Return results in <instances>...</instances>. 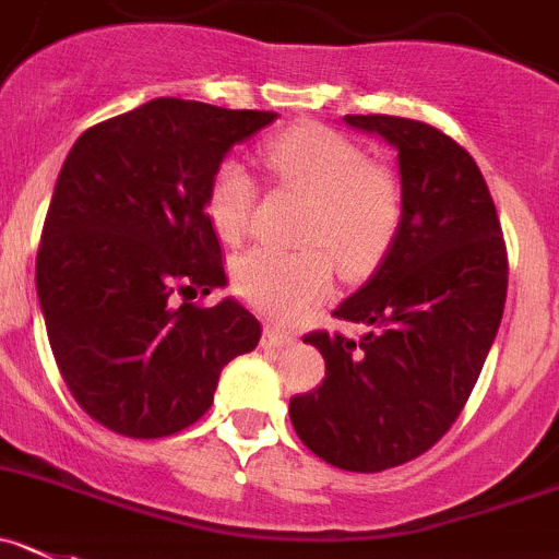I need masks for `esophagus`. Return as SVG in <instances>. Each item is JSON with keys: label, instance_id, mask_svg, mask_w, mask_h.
I'll return each instance as SVG.
<instances>
[{"label": "esophagus", "instance_id": "esophagus-1", "mask_svg": "<svg viewBox=\"0 0 559 559\" xmlns=\"http://www.w3.org/2000/svg\"><path fill=\"white\" fill-rule=\"evenodd\" d=\"M295 342V336L286 331H278V328L267 325L262 333V347H286V344Z\"/></svg>", "mask_w": 559, "mask_h": 559}]
</instances>
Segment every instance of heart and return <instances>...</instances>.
Returning <instances> with one entry per match:
<instances>
[{
	"label": "heart",
	"mask_w": 559,
	"mask_h": 559,
	"mask_svg": "<svg viewBox=\"0 0 559 559\" xmlns=\"http://www.w3.org/2000/svg\"><path fill=\"white\" fill-rule=\"evenodd\" d=\"M270 174L309 195L297 242L304 248H253L234 262V286L245 304L270 320H295L331 295L336 259L344 275H364L383 262L405 221V185L394 165L367 159L350 138L297 123L262 145ZM223 242H239L255 206V179L245 162L223 159L203 198Z\"/></svg>",
	"instance_id": "heart-1"
}]
</instances>
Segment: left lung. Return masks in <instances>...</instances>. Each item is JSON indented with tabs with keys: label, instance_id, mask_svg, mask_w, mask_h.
I'll list each match as a JSON object with an SVG mask.
<instances>
[{
	"label": "left lung",
	"instance_id": "8db88e82",
	"mask_svg": "<svg viewBox=\"0 0 559 559\" xmlns=\"http://www.w3.org/2000/svg\"><path fill=\"white\" fill-rule=\"evenodd\" d=\"M397 148L405 221L372 278L333 317L361 338L314 331L325 380L289 400L306 447L344 472L403 466L461 416L499 331L508 248L477 162L450 134L397 115H344Z\"/></svg>",
	"mask_w": 559,
	"mask_h": 559
}]
</instances>
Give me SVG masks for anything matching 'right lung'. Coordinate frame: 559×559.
<instances>
[{
	"label": "right lung",
	"mask_w": 559,
	"mask_h": 559,
	"mask_svg": "<svg viewBox=\"0 0 559 559\" xmlns=\"http://www.w3.org/2000/svg\"><path fill=\"white\" fill-rule=\"evenodd\" d=\"M273 112L154 98L87 129L57 176L35 284L57 369L80 408L127 438L201 419L262 325L226 286L206 185Z\"/></svg>",
	"instance_id": "obj_1"
}]
</instances>
